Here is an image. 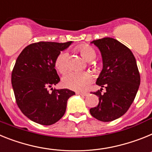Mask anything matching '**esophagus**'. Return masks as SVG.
<instances>
[{
    "label": "esophagus",
    "mask_w": 152,
    "mask_h": 152,
    "mask_svg": "<svg viewBox=\"0 0 152 152\" xmlns=\"http://www.w3.org/2000/svg\"><path fill=\"white\" fill-rule=\"evenodd\" d=\"M76 93L77 95H80V96H88V92H76Z\"/></svg>",
    "instance_id": "obj_1"
}]
</instances>
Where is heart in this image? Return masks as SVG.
<instances>
[{
	"label": "heart",
	"mask_w": 152,
	"mask_h": 152,
	"mask_svg": "<svg viewBox=\"0 0 152 152\" xmlns=\"http://www.w3.org/2000/svg\"><path fill=\"white\" fill-rule=\"evenodd\" d=\"M84 60L92 61L96 57V52L89 45H81L77 48ZM68 53L66 51H62L58 54L55 60V68L61 73L65 72L68 69L67 66ZM92 76L89 72H76L71 71L63 76V84L68 89L80 91L83 89L90 82Z\"/></svg>",
	"instance_id": "heart-1"
}]
</instances>
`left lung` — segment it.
Returning <instances> with one entry per match:
<instances>
[{"instance_id": "left-lung-1", "label": "left lung", "mask_w": 152, "mask_h": 152, "mask_svg": "<svg viewBox=\"0 0 152 152\" xmlns=\"http://www.w3.org/2000/svg\"><path fill=\"white\" fill-rule=\"evenodd\" d=\"M91 43L101 53L102 69L96 83L102 88L93 92L99 102L89 112L101 122H111L123 115L131 106L140 86L139 72L132 51L117 39L104 37ZM103 87L107 91L102 94Z\"/></svg>"}]
</instances>
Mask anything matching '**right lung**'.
<instances>
[{
    "label": "right lung",
    "instance_id": "right-lung-1",
    "mask_svg": "<svg viewBox=\"0 0 152 152\" xmlns=\"http://www.w3.org/2000/svg\"><path fill=\"white\" fill-rule=\"evenodd\" d=\"M72 41L38 42L25 47L16 60L11 83L16 102L23 115L43 125L56 123L65 114L67 100L75 95L68 89H53L60 81L55 60ZM51 88L52 93L48 89Z\"/></svg>",
    "mask_w": 152,
    "mask_h": 152
}]
</instances>
